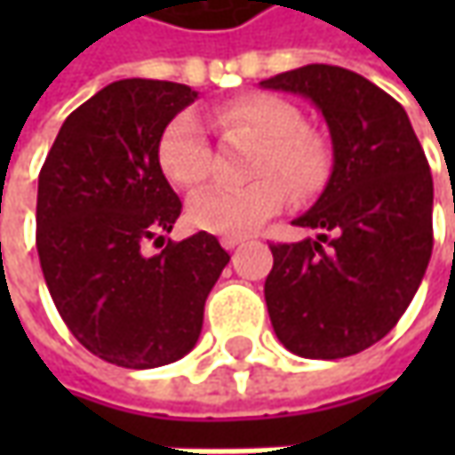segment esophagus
<instances>
[{
  "label": "esophagus",
  "instance_id": "1",
  "mask_svg": "<svg viewBox=\"0 0 455 455\" xmlns=\"http://www.w3.org/2000/svg\"><path fill=\"white\" fill-rule=\"evenodd\" d=\"M220 243H222V248H225V251H233V248H237L240 243H245V237H243V235H225L222 240H220Z\"/></svg>",
  "mask_w": 455,
  "mask_h": 455
}]
</instances>
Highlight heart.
<instances>
[{
	"label": "heart",
	"mask_w": 455,
	"mask_h": 455,
	"mask_svg": "<svg viewBox=\"0 0 455 455\" xmlns=\"http://www.w3.org/2000/svg\"><path fill=\"white\" fill-rule=\"evenodd\" d=\"M212 121L228 136L260 139L251 164V174L258 180L215 184L197 192L189 200V220L200 230L245 235L286 204L289 189L282 179L296 197H308L326 182L329 149L322 136L304 129V118L289 100L268 93L233 98L212 111ZM156 156L166 180L182 189L200 187L212 172L207 133L192 114L174 116L166 124Z\"/></svg>",
	"instance_id": "1"
}]
</instances>
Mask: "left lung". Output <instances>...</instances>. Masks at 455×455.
I'll return each instance as SVG.
<instances>
[{
    "label": "left lung",
    "instance_id": "left-lung-1",
    "mask_svg": "<svg viewBox=\"0 0 455 455\" xmlns=\"http://www.w3.org/2000/svg\"><path fill=\"white\" fill-rule=\"evenodd\" d=\"M260 85L308 98L334 149L322 197L293 220L319 235L271 245L266 306L273 331L299 357L357 355L397 323L428 268V159L405 108L347 68L314 62Z\"/></svg>",
    "mask_w": 455,
    "mask_h": 455
}]
</instances>
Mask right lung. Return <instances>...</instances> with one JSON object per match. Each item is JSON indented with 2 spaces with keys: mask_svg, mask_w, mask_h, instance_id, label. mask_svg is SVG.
<instances>
[{
  "mask_svg": "<svg viewBox=\"0 0 455 455\" xmlns=\"http://www.w3.org/2000/svg\"><path fill=\"white\" fill-rule=\"evenodd\" d=\"M195 98L182 83L116 80L65 118L40 169L37 253L47 291L73 337L118 367L182 359L230 260L210 233L164 243L182 202L156 149ZM151 239L165 245L162 254L143 253Z\"/></svg>",
  "mask_w": 455,
  "mask_h": 455,
  "instance_id": "1",
  "label": "right lung"
}]
</instances>
